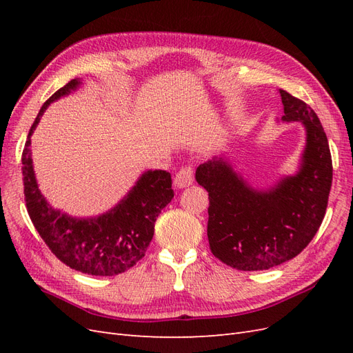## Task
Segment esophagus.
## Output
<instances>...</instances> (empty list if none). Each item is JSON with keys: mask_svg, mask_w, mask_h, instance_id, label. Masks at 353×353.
<instances>
[{"mask_svg": "<svg viewBox=\"0 0 353 353\" xmlns=\"http://www.w3.org/2000/svg\"><path fill=\"white\" fill-rule=\"evenodd\" d=\"M193 183H194V174H193V169L190 166L181 168L174 178V185L176 188H185V187H190Z\"/></svg>", "mask_w": 353, "mask_h": 353, "instance_id": "1", "label": "esophagus"}]
</instances>
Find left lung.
I'll list each match as a JSON object with an SVG mask.
<instances>
[{
	"instance_id": "1",
	"label": "left lung",
	"mask_w": 353,
	"mask_h": 353,
	"mask_svg": "<svg viewBox=\"0 0 353 353\" xmlns=\"http://www.w3.org/2000/svg\"><path fill=\"white\" fill-rule=\"evenodd\" d=\"M283 122H301L305 150L293 175L253 188L225 156L208 160L196 181L209 193L208 239L219 261L240 271H263L293 259L324 219L333 179L330 147L316 113L280 90Z\"/></svg>"
}]
</instances>
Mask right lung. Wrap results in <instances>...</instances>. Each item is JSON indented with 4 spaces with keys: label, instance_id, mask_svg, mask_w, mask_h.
Returning <instances> with one entry per match:
<instances>
[{
    "label": "right lung",
    "instance_id": "1",
    "mask_svg": "<svg viewBox=\"0 0 353 353\" xmlns=\"http://www.w3.org/2000/svg\"><path fill=\"white\" fill-rule=\"evenodd\" d=\"M81 83V79H72L52 94L30 126L22 154L25 201L41 239L63 263L88 275L112 276L144 258L156 218L174 199L172 179L166 170H145L114 208L99 216L77 218L50 206L35 178L30 137L48 105L77 91Z\"/></svg>",
    "mask_w": 353,
    "mask_h": 353
}]
</instances>
